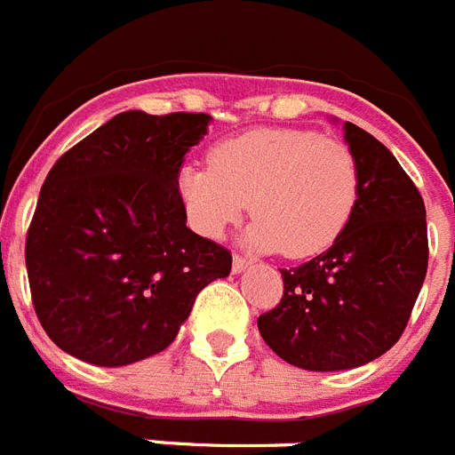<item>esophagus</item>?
Masks as SVG:
<instances>
[{"instance_id":"esophagus-1","label":"esophagus","mask_w":455,"mask_h":455,"mask_svg":"<svg viewBox=\"0 0 455 455\" xmlns=\"http://www.w3.org/2000/svg\"><path fill=\"white\" fill-rule=\"evenodd\" d=\"M248 265H251V259L248 258H243V255H239V253L232 255V271H235V274H242Z\"/></svg>"}]
</instances>
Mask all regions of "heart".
<instances>
[{"label":"heart","instance_id":"obj_1","mask_svg":"<svg viewBox=\"0 0 455 455\" xmlns=\"http://www.w3.org/2000/svg\"><path fill=\"white\" fill-rule=\"evenodd\" d=\"M209 168L181 170L196 230L223 235L251 202L248 242L301 259L327 251L359 200V165L347 142L308 128H253L213 145Z\"/></svg>","mask_w":455,"mask_h":455}]
</instances>
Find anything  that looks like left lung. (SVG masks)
I'll use <instances>...</instances> for the list:
<instances>
[{
	"label": "left lung",
	"mask_w": 455,
	"mask_h": 455,
	"mask_svg": "<svg viewBox=\"0 0 455 455\" xmlns=\"http://www.w3.org/2000/svg\"><path fill=\"white\" fill-rule=\"evenodd\" d=\"M359 165V200L333 246L281 269L283 297L258 317L265 343L292 366L345 371L394 347L428 269L426 207L378 138L345 122Z\"/></svg>",
	"instance_id": "8db88e82"
}]
</instances>
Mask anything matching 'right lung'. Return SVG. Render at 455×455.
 Here are the masks:
<instances>
[{
  "label": "right lung",
  "instance_id": "obj_1",
  "mask_svg": "<svg viewBox=\"0 0 455 455\" xmlns=\"http://www.w3.org/2000/svg\"><path fill=\"white\" fill-rule=\"evenodd\" d=\"M212 116H112L61 154L27 230L32 304L57 347L126 366L174 340L230 251L186 228L180 168Z\"/></svg>",
  "mask_w": 455,
  "mask_h": 455
}]
</instances>
